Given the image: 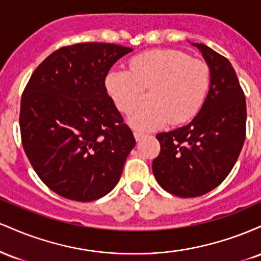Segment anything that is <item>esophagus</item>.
I'll list each match as a JSON object with an SVG mask.
<instances>
[{
  "label": "esophagus",
  "mask_w": 261,
  "mask_h": 261,
  "mask_svg": "<svg viewBox=\"0 0 261 261\" xmlns=\"http://www.w3.org/2000/svg\"><path fill=\"white\" fill-rule=\"evenodd\" d=\"M134 136H135V139H136V141H140L141 139H142V137H145L146 135L142 134V133H139V131H135Z\"/></svg>",
  "instance_id": "obj_1"
}]
</instances>
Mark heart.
<instances>
[{
    "label": "heart",
    "instance_id": "1",
    "mask_svg": "<svg viewBox=\"0 0 261 261\" xmlns=\"http://www.w3.org/2000/svg\"><path fill=\"white\" fill-rule=\"evenodd\" d=\"M210 82L206 62L172 49L139 54L131 59L130 71L112 70L106 80L108 92L124 114L135 109L143 89H151L149 103L128 118L135 128L142 131L193 119L206 99Z\"/></svg>",
    "mask_w": 261,
    "mask_h": 261
}]
</instances>
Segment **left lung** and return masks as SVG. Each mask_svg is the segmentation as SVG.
<instances>
[{
	"label": "left lung",
	"mask_w": 261,
	"mask_h": 261,
	"mask_svg": "<svg viewBox=\"0 0 261 261\" xmlns=\"http://www.w3.org/2000/svg\"><path fill=\"white\" fill-rule=\"evenodd\" d=\"M194 45L211 72L207 97L188 125L155 136L161 152L152 163L158 184L179 197L201 196L218 187L245 140L247 104L234 68L205 44Z\"/></svg>",
	"instance_id": "8db88e82"
}]
</instances>
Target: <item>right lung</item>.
<instances>
[{
	"mask_svg": "<svg viewBox=\"0 0 261 261\" xmlns=\"http://www.w3.org/2000/svg\"><path fill=\"white\" fill-rule=\"evenodd\" d=\"M131 47L80 43L41 62L20 100L24 152L41 181L60 196L88 202L120 179L136 141L112 98L106 79Z\"/></svg>",
	"mask_w": 261,
	"mask_h": 261,
	"instance_id": "obj_1",
	"label": "right lung"
}]
</instances>
